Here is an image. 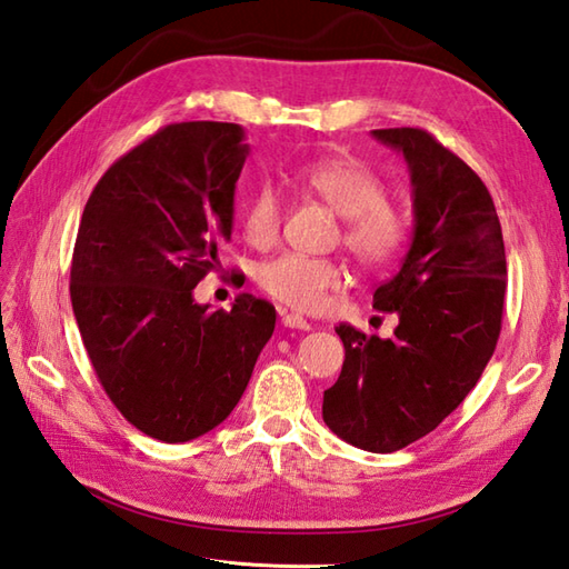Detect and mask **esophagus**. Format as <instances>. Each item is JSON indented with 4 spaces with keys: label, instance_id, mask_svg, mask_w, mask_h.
<instances>
[{
    "label": "esophagus",
    "instance_id": "esophagus-1",
    "mask_svg": "<svg viewBox=\"0 0 569 569\" xmlns=\"http://www.w3.org/2000/svg\"><path fill=\"white\" fill-rule=\"evenodd\" d=\"M282 323L287 328H301V331H309L311 328V323L305 317H299V313H287V311H282Z\"/></svg>",
    "mask_w": 569,
    "mask_h": 569
}]
</instances>
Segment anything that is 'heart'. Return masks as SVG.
Here are the masks:
<instances>
[{"label":"heart","instance_id":"heart-1","mask_svg":"<svg viewBox=\"0 0 569 569\" xmlns=\"http://www.w3.org/2000/svg\"><path fill=\"white\" fill-rule=\"evenodd\" d=\"M299 180L311 194L323 199L343 217V243L360 264L370 270L395 262L409 241V226L401 213L387 204V189L360 160L340 156L309 162ZM284 199L280 189L262 182L243 207V236L252 248H270L282 229ZM256 280L264 295L297 311H319L333 289L343 284V270L328 258L301 252H282L264 260Z\"/></svg>","mask_w":569,"mask_h":569}]
</instances>
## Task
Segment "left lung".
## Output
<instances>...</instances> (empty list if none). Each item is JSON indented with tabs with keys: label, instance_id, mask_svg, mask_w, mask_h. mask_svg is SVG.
I'll return each mask as SVG.
<instances>
[{
	"label": "left lung",
	"instance_id": "left-lung-1",
	"mask_svg": "<svg viewBox=\"0 0 569 569\" xmlns=\"http://www.w3.org/2000/svg\"><path fill=\"white\" fill-rule=\"evenodd\" d=\"M411 174L413 238L372 307L397 313L395 336L336 326L346 346L323 421L346 443L395 452L456 411L497 348L507 256L489 189L423 129H377Z\"/></svg>",
	"mask_w": 569,
	"mask_h": 569
}]
</instances>
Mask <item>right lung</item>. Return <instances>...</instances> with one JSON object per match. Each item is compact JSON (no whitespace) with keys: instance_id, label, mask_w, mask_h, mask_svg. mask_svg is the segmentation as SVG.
I'll use <instances>...</instances> for the list:
<instances>
[{"instance_id":"obj_1","label":"right lung","mask_w":569,"mask_h":569,"mask_svg":"<svg viewBox=\"0 0 569 569\" xmlns=\"http://www.w3.org/2000/svg\"><path fill=\"white\" fill-rule=\"evenodd\" d=\"M243 138L238 123H170L113 162L82 211L70 299L84 350L123 419L162 443L217 428L274 331L264 299L194 301L231 241Z\"/></svg>"}]
</instances>
